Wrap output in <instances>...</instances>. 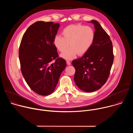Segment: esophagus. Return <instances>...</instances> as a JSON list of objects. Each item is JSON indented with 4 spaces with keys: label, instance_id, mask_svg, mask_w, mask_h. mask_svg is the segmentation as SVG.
<instances>
[{
    "label": "esophagus",
    "instance_id": "34e87169",
    "mask_svg": "<svg viewBox=\"0 0 133 133\" xmlns=\"http://www.w3.org/2000/svg\"><path fill=\"white\" fill-rule=\"evenodd\" d=\"M66 63H67V64L68 65H70L71 64V63H70L69 61H67L66 62Z\"/></svg>",
    "mask_w": 133,
    "mask_h": 133
}]
</instances>
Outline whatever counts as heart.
<instances>
[{
  "label": "heart",
  "mask_w": 133,
  "mask_h": 133,
  "mask_svg": "<svg viewBox=\"0 0 133 133\" xmlns=\"http://www.w3.org/2000/svg\"><path fill=\"white\" fill-rule=\"evenodd\" d=\"M63 37L57 35L54 38V45L59 51L63 52L69 45L70 47L61 56L65 59H72L78 55L85 54L92 45L95 39L93 29L88 26L70 25L62 31Z\"/></svg>",
  "instance_id": "1"
}]
</instances>
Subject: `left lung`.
<instances>
[{
	"label": "left lung",
	"instance_id": "8db88e82",
	"mask_svg": "<svg viewBox=\"0 0 133 133\" xmlns=\"http://www.w3.org/2000/svg\"><path fill=\"white\" fill-rule=\"evenodd\" d=\"M95 39L89 49L81 58L72 62L75 68L74 81L85 92L101 88L106 82L114 61L113 49L109 36L100 24L92 20Z\"/></svg>",
	"mask_w": 133,
	"mask_h": 133
}]
</instances>
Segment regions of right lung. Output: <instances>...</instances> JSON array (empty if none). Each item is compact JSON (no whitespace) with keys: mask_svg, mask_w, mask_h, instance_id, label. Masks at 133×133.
I'll return each instance as SVG.
<instances>
[{"mask_svg":"<svg viewBox=\"0 0 133 133\" xmlns=\"http://www.w3.org/2000/svg\"><path fill=\"white\" fill-rule=\"evenodd\" d=\"M58 23L37 22L24 33L19 49L22 73L27 84L42 96L51 94L58 84L66 62L58 57L54 38ZM54 59L55 62H51Z\"/></svg>","mask_w":133,"mask_h":133,"instance_id":"add662e5","label":"right lung"}]
</instances>
